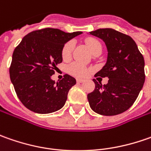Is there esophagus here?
<instances>
[{
  "label": "esophagus",
  "mask_w": 151,
  "mask_h": 151,
  "mask_svg": "<svg viewBox=\"0 0 151 151\" xmlns=\"http://www.w3.org/2000/svg\"><path fill=\"white\" fill-rule=\"evenodd\" d=\"M76 81L78 82V83H82V82H84L85 81L84 80H82V79H76Z\"/></svg>",
  "instance_id": "esophagus-1"
}]
</instances>
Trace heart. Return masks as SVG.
I'll use <instances>...</instances> for the list:
<instances>
[{"label":"heart","instance_id":"obj_1","mask_svg":"<svg viewBox=\"0 0 151 151\" xmlns=\"http://www.w3.org/2000/svg\"><path fill=\"white\" fill-rule=\"evenodd\" d=\"M86 44L93 55H95L97 52H101V43L96 38H89L86 39ZM74 47H75V43L72 40L67 42L66 44L63 46L62 50H61V55H62L63 60H68L70 59L73 50H74ZM67 70L70 75L75 76L76 77H85L91 71V69L90 67L86 66L84 65L77 63V62H74L72 64H70L68 66Z\"/></svg>","mask_w":151,"mask_h":151}]
</instances>
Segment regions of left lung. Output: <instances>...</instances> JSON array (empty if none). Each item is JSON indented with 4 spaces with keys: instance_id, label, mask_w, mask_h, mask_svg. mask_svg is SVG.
<instances>
[{
    "instance_id": "obj_1",
    "label": "left lung",
    "mask_w": 151,
    "mask_h": 151,
    "mask_svg": "<svg viewBox=\"0 0 151 151\" xmlns=\"http://www.w3.org/2000/svg\"><path fill=\"white\" fill-rule=\"evenodd\" d=\"M90 34L101 38L107 46L106 65L95 77H108L103 85L93 79L95 89L87 95L91 108L101 115L113 116L127 111L142 89L145 60L130 36L112 28H100Z\"/></svg>"
}]
</instances>
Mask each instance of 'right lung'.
Here are the masks:
<instances>
[{"mask_svg":"<svg viewBox=\"0 0 151 151\" xmlns=\"http://www.w3.org/2000/svg\"><path fill=\"white\" fill-rule=\"evenodd\" d=\"M81 32H65L46 27L27 34L14 50L10 78L17 96L25 107L37 113H50L65 105L76 79L65 74L55 83L51 80L62 62L65 44Z\"/></svg>","mask_w":151,"mask_h":151,"instance_id":"obj_1","label":"right lung"}]
</instances>
